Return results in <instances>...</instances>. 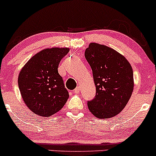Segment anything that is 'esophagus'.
<instances>
[{"label": "esophagus", "mask_w": 156, "mask_h": 156, "mask_svg": "<svg viewBox=\"0 0 156 156\" xmlns=\"http://www.w3.org/2000/svg\"><path fill=\"white\" fill-rule=\"evenodd\" d=\"M73 92H74V93H79V92H80V87H77L76 88H75V90H73Z\"/></svg>", "instance_id": "esophagus-1"}]
</instances>
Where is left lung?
Wrapping results in <instances>:
<instances>
[{
	"label": "left lung",
	"instance_id": "8db88e82",
	"mask_svg": "<svg viewBox=\"0 0 156 156\" xmlns=\"http://www.w3.org/2000/svg\"><path fill=\"white\" fill-rule=\"evenodd\" d=\"M85 58L92 70L96 95L87 105L98 119H110L123 110L134 87L133 71L122 55L105 45L91 43Z\"/></svg>",
	"mask_w": 156,
	"mask_h": 156
}]
</instances>
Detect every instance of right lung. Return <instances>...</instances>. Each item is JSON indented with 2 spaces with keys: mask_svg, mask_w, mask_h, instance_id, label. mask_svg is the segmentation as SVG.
Here are the masks:
<instances>
[{
  "mask_svg": "<svg viewBox=\"0 0 156 156\" xmlns=\"http://www.w3.org/2000/svg\"><path fill=\"white\" fill-rule=\"evenodd\" d=\"M69 48H51L29 60L18 75V87L26 105L33 113L49 117L61 110L69 92L58 68Z\"/></svg>",
  "mask_w": 156,
  "mask_h": 156,
  "instance_id": "add662e5",
  "label": "right lung"
}]
</instances>
